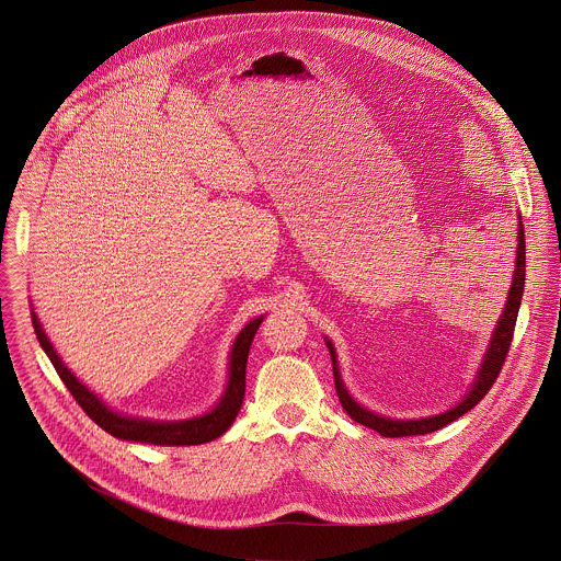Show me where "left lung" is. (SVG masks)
Here are the masks:
<instances>
[{
	"mask_svg": "<svg viewBox=\"0 0 561 561\" xmlns=\"http://www.w3.org/2000/svg\"><path fill=\"white\" fill-rule=\"evenodd\" d=\"M527 247H525V225H523V216H518V247H516V268H514V277H512V286L507 293V301L503 308V314L492 332L488 352L481 360V367L477 371V378L472 382V387L468 389V393L448 411L439 413V415H428V417H420V420H393L387 415H378L369 409H365L363 404H358L352 393L347 391L341 371H339V360H336V350L332 345L330 339H325V345L330 350L332 356V369H334V385H336V393H339V402L343 404L345 413L380 433L382 437H411V435H428L435 433L448 424H453L455 420H459L461 415H466L468 411H472L483 398L485 393L492 389L494 380L499 378L503 363L507 358L512 339H514V328H516V319H518V310H520V301H523V293H525V268H527Z\"/></svg>",
	"mask_w": 561,
	"mask_h": 561,
	"instance_id": "left-lung-1",
	"label": "left lung"
}]
</instances>
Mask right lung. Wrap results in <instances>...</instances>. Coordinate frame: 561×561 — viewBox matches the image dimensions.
I'll return each mask as SVG.
<instances>
[{"mask_svg": "<svg viewBox=\"0 0 561 561\" xmlns=\"http://www.w3.org/2000/svg\"><path fill=\"white\" fill-rule=\"evenodd\" d=\"M264 314L249 321L240 334L236 336L231 352H229V378L227 387L220 396V400L203 415L190 417V420H150V417H133L124 415L115 409H111L102 398H98L87 385H82L71 369L62 363V358L56 354L51 341L47 339L36 312L32 310V325L34 334L38 339V345L47 354L49 363L54 365L56 374L73 396V400L80 404V409L108 435L122 442H137V444H152V446H198L218 439L222 433L229 431L233 420L240 413L242 400H244V380H247V358L251 341L262 325Z\"/></svg>", "mask_w": 561, "mask_h": 561, "instance_id": "obj_1", "label": "right lung"}]
</instances>
